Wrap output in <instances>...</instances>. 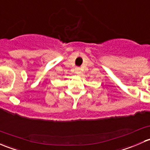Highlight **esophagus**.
I'll list each match as a JSON object with an SVG mask.
<instances>
[{"instance_id": "obj_1", "label": "esophagus", "mask_w": 150, "mask_h": 150, "mask_svg": "<svg viewBox=\"0 0 150 150\" xmlns=\"http://www.w3.org/2000/svg\"><path fill=\"white\" fill-rule=\"evenodd\" d=\"M75 73L78 74V75H79L80 73V67H76L75 68Z\"/></svg>"}]
</instances>
